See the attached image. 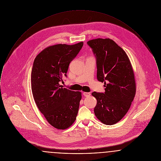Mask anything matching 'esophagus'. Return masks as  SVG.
<instances>
[{"mask_svg": "<svg viewBox=\"0 0 161 161\" xmlns=\"http://www.w3.org/2000/svg\"><path fill=\"white\" fill-rule=\"evenodd\" d=\"M90 93H88V92H84L83 93V95L85 97H88V96H90Z\"/></svg>", "mask_w": 161, "mask_h": 161, "instance_id": "34e87169", "label": "esophagus"}]
</instances>
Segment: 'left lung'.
Segmentation results:
<instances>
[{"instance_id": "left-lung-1", "label": "left lung", "mask_w": 161, "mask_h": 161, "mask_svg": "<svg viewBox=\"0 0 161 161\" xmlns=\"http://www.w3.org/2000/svg\"><path fill=\"white\" fill-rule=\"evenodd\" d=\"M87 45L96 57L97 79L105 87L104 93L92 94L97 99L94 114L104 124H115L126 114L135 96L131 64L126 53L111 39H96Z\"/></svg>"}]
</instances>
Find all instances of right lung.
<instances>
[{
    "label": "right lung",
    "mask_w": 161,
    "mask_h": 161,
    "mask_svg": "<svg viewBox=\"0 0 161 161\" xmlns=\"http://www.w3.org/2000/svg\"><path fill=\"white\" fill-rule=\"evenodd\" d=\"M84 43L48 47L35 58L31 71V90L39 110L53 127L65 130L76 119L81 93L63 88L59 82L67 77L69 63Z\"/></svg>",
    "instance_id": "obj_1"
}]
</instances>
